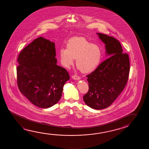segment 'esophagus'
Returning <instances> with one entry per match:
<instances>
[{
	"label": "esophagus",
	"instance_id": "obj_1",
	"mask_svg": "<svg viewBox=\"0 0 149 149\" xmlns=\"http://www.w3.org/2000/svg\"><path fill=\"white\" fill-rule=\"evenodd\" d=\"M72 78L73 79H75V80H79L80 79V77L79 76H77V75H73L72 76Z\"/></svg>",
	"mask_w": 149,
	"mask_h": 149
}]
</instances>
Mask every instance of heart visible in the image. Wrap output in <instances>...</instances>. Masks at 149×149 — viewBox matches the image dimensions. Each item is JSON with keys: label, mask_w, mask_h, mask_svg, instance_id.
<instances>
[{"label": "heart", "mask_w": 149, "mask_h": 149, "mask_svg": "<svg viewBox=\"0 0 149 149\" xmlns=\"http://www.w3.org/2000/svg\"><path fill=\"white\" fill-rule=\"evenodd\" d=\"M66 48L61 49L58 54L61 64L65 68L72 66L76 59L77 66L81 72L90 73L100 64L102 57L101 49L84 38H73L68 41Z\"/></svg>", "instance_id": "obj_1"}]
</instances>
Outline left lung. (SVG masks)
Segmentation results:
<instances>
[{
    "mask_svg": "<svg viewBox=\"0 0 149 149\" xmlns=\"http://www.w3.org/2000/svg\"><path fill=\"white\" fill-rule=\"evenodd\" d=\"M97 34L110 57L86 76L88 91L83 100L92 109H102L110 106L123 91L128 79L130 62L119 40L106 34Z\"/></svg>",
    "mask_w": 149,
    "mask_h": 149,
    "instance_id": "8db88e82",
    "label": "left lung"
}]
</instances>
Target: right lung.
Masks as SVG:
<instances>
[{
	"label": "right lung",
	"mask_w": 149,
	"mask_h": 149,
	"mask_svg": "<svg viewBox=\"0 0 149 149\" xmlns=\"http://www.w3.org/2000/svg\"><path fill=\"white\" fill-rule=\"evenodd\" d=\"M55 43L36 38L19 55L17 68L18 88L34 105L47 109L61 99L69 73L59 66Z\"/></svg>",
	"instance_id": "add662e5"
}]
</instances>
